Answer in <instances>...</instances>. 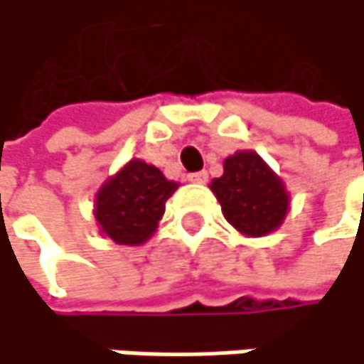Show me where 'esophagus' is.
<instances>
[{
  "label": "esophagus",
  "mask_w": 364,
  "mask_h": 364,
  "mask_svg": "<svg viewBox=\"0 0 364 364\" xmlns=\"http://www.w3.org/2000/svg\"><path fill=\"white\" fill-rule=\"evenodd\" d=\"M188 181H192V183H207V181H209V174H207V170L190 172V174H188Z\"/></svg>",
  "instance_id": "34e87169"
}]
</instances>
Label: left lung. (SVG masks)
<instances>
[{
    "mask_svg": "<svg viewBox=\"0 0 364 364\" xmlns=\"http://www.w3.org/2000/svg\"><path fill=\"white\" fill-rule=\"evenodd\" d=\"M224 218L247 237L273 232L286 218L288 194L282 178L254 151H241L224 161V174L213 178Z\"/></svg>",
    "mask_w": 364,
    "mask_h": 364,
    "instance_id": "1",
    "label": "left lung"
}]
</instances>
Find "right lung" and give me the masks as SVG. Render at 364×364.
<instances>
[{"instance_id": "1", "label": "right lung", "mask_w": 364, "mask_h": 364, "mask_svg": "<svg viewBox=\"0 0 364 364\" xmlns=\"http://www.w3.org/2000/svg\"><path fill=\"white\" fill-rule=\"evenodd\" d=\"M176 188L155 166L132 159L100 190L95 220L114 243L138 245L153 235Z\"/></svg>"}]
</instances>
